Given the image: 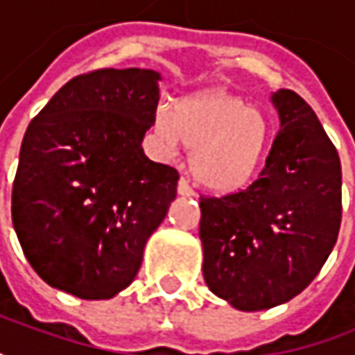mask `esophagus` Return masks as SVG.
I'll return each instance as SVG.
<instances>
[{"instance_id": "obj_1", "label": "esophagus", "mask_w": 355, "mask_h": 355, "mask_svg": "<svg viewBox=\"0 0 355 355\" xmlns=\"http://www.w3.org/2000/svg\"><path fill=\"white\" fill-rule=\"evenodd\" d=\"M178 193H180V196H184V198L193 196V189H191V186H189V182H187V180H184V178L178 182Z\"/></svg>"}]
</instances>
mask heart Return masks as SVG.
<instances>
[{
    "mask_svg": "<svg viewBox=\"0 0 355 355\" xmlns=\"http://www.w3.org/2000/svg\"><path fill=\"white\" fill-rule=\"evenodd\" d=\"M153 130L168 153L182 144L191 150L193 178L218 193L238 191L256 178L272 135L259 107L225 94L191 96L173 110L162 105L153 116Z\"/></svg>",
    "mask_w": 355,
    "mask_h": 355,
    "instance_id": "heart-1",
    "label": "heart"
}]
</instances>
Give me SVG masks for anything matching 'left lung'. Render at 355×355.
<instances>
[{
    "label": "left lung",
    "mask_w": 355,
    "mask_h": 355,
    "mask_svg": "<svg viewBox=\"0 0 355 355\" xmlns=\"http://www.w3.org/2000/svg\"><path fill=\"white\" fill-rule=\"evenodd\" d=\"M272 103L279 132L259 180L200 202L205 284L241 311L270 310L304 292L342 223V166L328 133L292 89H277Z\"/></svg>",
    "instance_id": "obj_1"
}]
</instances>
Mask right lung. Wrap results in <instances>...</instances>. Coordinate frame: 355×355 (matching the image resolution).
<instances>
[{
	"instance_id": "obj_1",
	"label": "right lung",
	"mask_w": 355,
	"mask_h": 355,
	"mask_svg": "<svg viewBox=\"0 0 355 355\" xmlns=\"http://www.w3.org/2000/svg\"><path fill=\"white\" fill-rule=\"evenodd\" d=\"M159 80L139 67L78 76L27 125L11 220L27 261L51 288L110 300L139 272L180 180L141 148Z\"/></svg>"
}]
</instances>
